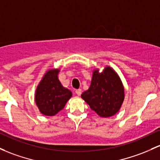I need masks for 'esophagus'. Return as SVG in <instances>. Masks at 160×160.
I'll return each instance as SVG.
<instances>
[{"label": "esophagus", "instance_id": "esophagus-1", "mask_svg": "<svg viewBox=\"0 0 160 160\" xmlns=\"http://www.w3.org/2000/svg\"><path fill=\"white\" fill-rule=\"evenodd\" d=\"M75 92H76V94L77 95V96H80V95H81V93H82V90H81V89H76V91H75Z\"/></svg>", "mask_w": 160, "mask_h": 160}]
</instances>
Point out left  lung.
I'll use <instances>...</instances> for the list:
<instances>
[{"mask_svg":"<svg viewBox=\"0 0 160 160\" xmlns=\"http://www.w3.org/2000/svg\"><path fill=\"white\" fill-rule=\"evenodd\" d=\"M92 110L102 118L115 115L124 99V89L118 74L113 68L106 66L102 72H92L89 88L81 95Z\"/></svg>","mask_w":160,"mask_h":160,"instance_id":"8db88e82","label":"left lung"}]
</instances>
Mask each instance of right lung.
<instances>
[{
    "mask_svg": "<svg viewBox=\"0 0 160 160\" xmlns=\"http://www.w3.org/2000/svg\"><path fill=\"white\" fill-rule=\"evenodd\" d=\"M59 72L60 69L47 71L36 88L35 102L39 112L46 116L55 115L72 96L71 91L58 80Z\"/></svg>",
    "mask_w": 160,
    "mask_h": 160,
    "instance_id": "add662e5",
    "label": "right lung"
}]
</instances>
